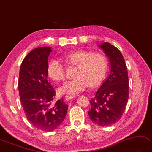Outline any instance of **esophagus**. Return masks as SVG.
<instances>
[{
    "label": "esophagus",
    "instance_id": "34e87169",
    "mask_svg": "<svg viewBox=\"0 0 152 152\" xmlns=\"http://www.w3.org/2000/svg\"><path fill=\"white\" fill-rule=\"evenodd\" d=\"M75 98V96H73V95H69L68 94V95H66L65 99V100L68 101V100H70L72 99V98Z\"/></svg>",
    "mask_w": 152,
    "mask_h": 152
}]
</instances>
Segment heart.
<instances>
[{
    "instance_id": "1",
    "label": "heart",
    "mask_w": 152,
    "mask_h": 152,
    "mask_svg": "<svg viewBox=\"0 0 152 152\" xmlns=\"http://www.w3.org/2000/svg\"><path fill=\"white\" fill-rule=\"evenodd\" d=\"M64 61L77 67L76 79L69 81L59 89L61 94H76L83 92L89 86L96 87L104 79L108 61L105 55L88 50H78L63 56ZM48 76L55 81L65 80V68L58 59H52L48 63Z\"/></svg>"
}]
</instances>
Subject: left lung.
Returning a JSON list of instances; mask_svg holds the SVG:
<instances>
[{
    "label": "left lung",
    "mask_w": 152,
    "mask_h": 152,
    "mask_svg": "<svg viewBox=\"0 0 152 152\" xmlns=\"http://www.w3.org/2000/svg\"><path fill=\"white\" fill-rule=\"evenodd\" d=\"M110 62V72L90 101L89 116L95 124L107 126L118 121L129 97L128 69L121 52L109 43L98 45Z\"/></svg>",
    "instance_id": "obj_1"
}]
</instances>
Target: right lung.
Here are the masks:
<instances>
[{"instance_id":"1","label":"right lung","mask_w":152,"mask_h":152,"mask_svg":"<svg viewBox=\"0 0 152 152\" xmlns=\"http://www.w3.org/2000/svg\"><path fill=\"white\" fill-rule=\"evenodd\" d=\"M48 47L36 48L21 63L18 87L26 118L35 128L52 132L64 121L68 109L63 98L53 103L55 91L48 81Z\"/></svg>"}]
</instances>
